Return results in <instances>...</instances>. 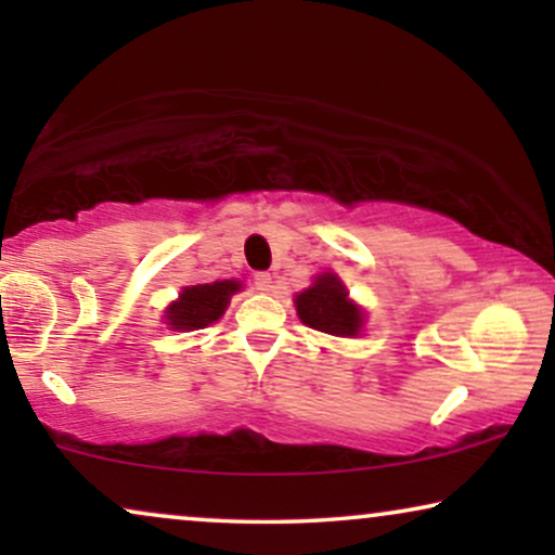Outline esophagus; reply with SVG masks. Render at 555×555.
Returning a JSON list of instances; mask_svg holds the SVG:
<instances>
[{
	"label": "esophagus",
	"mask_w": 555,
	"mask_h": 555,
	"mask_svg": "<svg viewBox=\"0 0 555 555\" xmlns=\"http://www.w3.org/2000/svg\"><path fill=\"white\" fill-rule=\"evenodd\" d=\"M255 287H257V291L268 293L270 287H272V275H270V272H257V275H255Z\"/></svg>",
	"instance_id": "34e87169"
}]
</instances>
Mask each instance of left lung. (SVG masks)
<instances>
[{"instance_id": "left-lung-1", "label": "left lung", "mask_w": 555, "mask_h": 555, "mask_svg": "<svg viewBox=\"0 0 555 555\" xmlns=\"http://www.w3.org/2000/svg\"><path fill=\"white\" fill-rule=\"evenodd\" d=\"M346 287L331 272H325L308 291L295 295L300 321L310 328L331 336H356L361 331V310L346 298Z\"/></svg>"}]
</instances>
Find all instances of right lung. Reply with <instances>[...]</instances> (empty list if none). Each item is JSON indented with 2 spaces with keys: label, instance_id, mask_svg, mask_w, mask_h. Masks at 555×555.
Segmentation results:
<instances>
[{
  "label": "right lung",
  "instance_id": "add662e5",
  "mask_svg": "<svg viewBox=\"0 0 555 555\" xmlns=\"http://www.w3.org/2000/svg\"><path fill=\"white\" fill-rule=\"evenodd\" d=\"M240 291L237 280H219L209 285H192L166 310V321L177 331H194L222 318L227 302Z\"/></svg>",
  "mask_w": 555,
  "mask_h": 555
}]
</instances>
